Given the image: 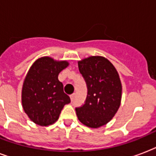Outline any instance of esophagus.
I'll list each match as a JSON object with an SVG mask.
<instances>
[{"label":"esophagus","instance_id":"obj_1","mask_svg":"<svg viewBox=\"0 0 156 156\" xmlns=\"http://www.w3.org/2000/svg\"><path fill=\"white\" fill-rule=\"evenodd\" d=\"M75 97H76V94H72L71 96H70V98H71V100H72V102H73V101H74Z\"/></svg>","mask_w":156,"mask_h":156}]
</instances>
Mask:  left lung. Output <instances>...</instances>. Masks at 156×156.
Segmentation results:
<instances>
[{
	"instance_id": "obj_1",
	"label": "left lung",
	"mask_w": 156,
	"mask_h": 156,
	"mask_svg": "<svg viewBox=\"0 0 156 156\" xmlns=\"http://www.w3.org/2000/svg\"><path fill=\"white\" fill-rule=\"evenodd\" d=\"M79 71L87 85V97L76 107L78 119L90 128H99L114 117L121 102V82L116 69L109 60L91 56L78 62Z\"/></svg>"
}]
</instances>
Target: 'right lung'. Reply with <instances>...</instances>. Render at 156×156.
Returning a JSON list of instances; mask_svg holds the SVG:
<instances>
[{
  "label": "right lung",
  "mask_w": 156,
  "mask_h": 156,
  "mask_svg": "<svg viewBox=\"0 0 156 156\" xmlns=\"http://www.w3.org/2000/svg\"><path fill=\"white\" fill-rule=\"evenodd\" d=\"M69 65L49 57L37 59L29 69L22 89V104L25 113L35 124L48 126L58 120L63 107L71 102L63 92L58 74Z\"/></svg>",
  "instance_id": "1"
}]
</instances>
